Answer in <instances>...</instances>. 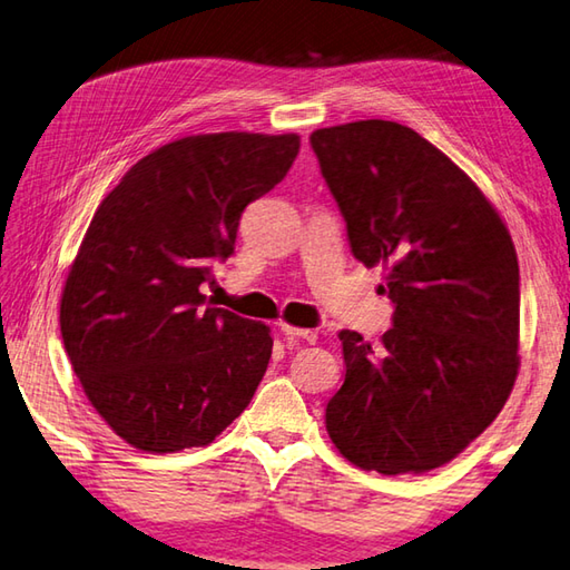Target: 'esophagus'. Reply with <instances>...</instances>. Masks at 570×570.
<instances>
[{"instance_id": "esophagus-1", "label": "esophagus", "mask_w": 570, "mask_h": 570, "mask_svg": "<svg viewBox=\"0 0 570 570\" xmlns=\"http://www.w3.org/2000/svg\"><path fill=\"white\" fill-rule=\"evenodd\" d=\"M281 332L287 337H297V340H305V342H315L317 335L313 330H303V327H293L287 325V322H281Z\"/></svg>"}]
</instances>
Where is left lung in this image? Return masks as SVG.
Segmentation results:
<instances>
[{
	"instance_id": "left-lung-1",
	"label": "left lung",
	"mask_w": 570,
	"mask_h": 570,
	"mask_svg": "<svg viewBox=\"0 0 570 570\" xmlns=\"http://www.w3.org/2000/svg\"><path fill=\"white\" fill-rule=\"evenodd\" d=\"M309 146L352 255L386 265L394 305L377 347L340 332L330 439L360 469L424 474L464 452L517 382V250L474 180L412 128L370 118L317 128Z\"/></svg>"
}]
</instances>
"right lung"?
Returning a JSON list of instances; mask_svg holds the SVG:
<instances>
[{"mask_svg":"<svg viewBox=\"0 0 570 570\" xmlns=\"http://www.w3.org/2000/svg\"><path fill=\"white\" fill-rule=\"evenodd\" d=\"M297 151L295 134L188 136L144 156L96 208L61 293V340L94 410L141 452L206 446L250 404L271 330L203 307L200 285Z\"/></svg>","mask_w":570,"mask_h":570,"instance_id":"add662e5","label":"right lung"}]
</instances>
